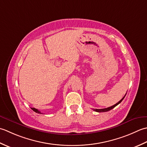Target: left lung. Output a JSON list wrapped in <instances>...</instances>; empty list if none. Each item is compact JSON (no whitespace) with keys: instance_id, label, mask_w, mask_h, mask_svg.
I'll return each mask as SVG.
<instances>
[{"instance_id":"obj_1","label":"left lung","mask_w":147,"mask_h":147,"mask_svg":"<svg viewBox=\"0 0 147 147\" xmlns=\"http://www.w3.org/2000/svg\"><path fill=\"white\" fill-rule=\"evenodd\" d=\"M125 96V95L122 98L121 100H120L118 103H117L116 104H115L114 105H113V106H112V107H108V108H107V109H94V110L95 112H108V111H110V110H112V109H113V108H114L115 107H116L117 105H118L120 103H121V101L123 100V99L124 98V97Z\"/></svg>"}]
</instances>
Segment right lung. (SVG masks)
<instances>
[{
	"label": "right lung",
	"instance_id": "add662e5",
	"mask_svg": "<svg viewBox=\"0 0 147 147\" xmlns=\"http://www.w3.org/2000/svg\"><path fill=\"white\" fill-rule=\"evenodd\" d=\"M31 109H32V110H34V111L35 112H36V113H41L38 110L35 109V108H31Z\"/></svg>",
	"mask_w": 147,
	"mask_h": 147
}]
</instances>
